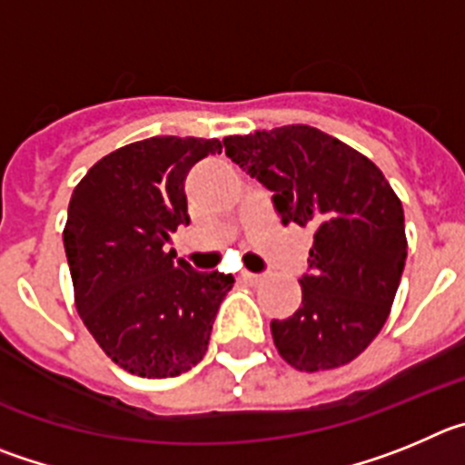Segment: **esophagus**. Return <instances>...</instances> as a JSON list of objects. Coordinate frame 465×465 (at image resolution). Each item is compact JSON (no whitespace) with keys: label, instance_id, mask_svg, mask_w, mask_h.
Listing matches in <instances>:
<instances>
[{"label":"esophagus","instance_id":"obj_1","mask_svg":"<svg viewBox=\"0 0 465 465\" xmlns=\"http://www.w3.org/2000/svg\"><path fill=\"white\" fill-rule=\"evenodd\" d=\"M241 278L245 280V282H250V284H259L263 280V275L262 273H250V271H242Z\"/></svg>","mask_w":465,"mask_h":465}]
</instances>
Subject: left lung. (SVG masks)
I'll return each mask as SVG.
<instances>
[{
	"instance_id": "8db88e82",
	"label": "left lung",
	"mask_w": 465,
	"mask_h": 465,
	"mask_svg": "<svg viewBox=\"0 0 465 465\" xmlns=\"http://www.w3.org/2000/svg\"><path fill=\"white\" fill-rule=\"evenodd\" d=\"M223 143L273 192L284 227L312 229L301 308L271 322L280 357L305 373L345 366L378 336L399 290L408 257L399 196L368 157L308 124Z\"/></svg>"
}]
</instances>
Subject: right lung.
Listing matches in <instances>:
<instances>
[{"mask_svg": "<svg viewBox=\"0 0 465 465\" xmlns=\"http://www.w3.org/2000/svg\"><path fill=\"white\" fill-rule=\"evenodd\" d=\"M217 139L153 136L92 166L69 202L64 250L87 331L120 368L175 378L202 361L233 278L202 273L164 245L187 215V171Z\"/></svg>", "mask_w": 465, "mask_h": 465, "instance_id": "add662e5", "label": "right lung"}]
</instances>
